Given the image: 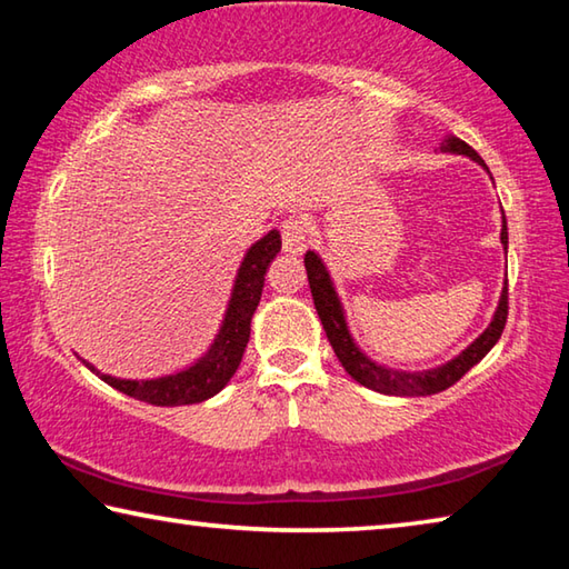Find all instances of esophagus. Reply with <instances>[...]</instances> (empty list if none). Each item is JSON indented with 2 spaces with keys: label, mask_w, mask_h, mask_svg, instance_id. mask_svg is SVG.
<instances>
[{
  "label": "esophagus",
  "mask_w": 569,
  "mask_h": 569,
  "mask_svg": "<svg viewBox=\"0 0 569 569\" xmlns=\"http://www.w3.org/2000/svg\"><path fill=\"white\" fill-rule=\"evenodd\" d=\"M281 236H283V250L291 256H301L308 248V230L306 223L298 218H288L281 226Z\"/></svg>",
  "instance_id": "34e87169"
}]
</instances>
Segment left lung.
<instances>
[{
  "mask_svg": "<svg viewBox=\"0 0 569 569\" xmlns=\"http://www.w3.org/2000/svg\"><path fill=\"white\" fill-rule=\"evenodd\" d=\"M441 152H455V156H467L479 166H485V160L479 158V152L475 148H469L465 140L449 134L441 142ZM502 246L507 250V218H502ZM306 273H308V286H311V296H313V306L319 311V319L323 323V331L329 336V341L333 346V353L339 356L341 366L346 373L353 381H359L361 387L373 389L379 393H391V397H429V393H439L449 389L451 383H457L465 373L471 369V366L479 363L489 349L499 341V336L505 331L507 323V281L502 288V296H499V306L495 311L492 323L487 326L485 333L479 336L477 341H471L465 351H461L457 359L447 361L445 366H437V369L429 371H393L387 369V366H379L377 361H371L359 346L353 343L349 326H346V316L339 301V293H336L333 281L329 271L319 256L313 250H308L306 258Z\"/></svg>",
  "mask_w": 569,
  "mask_h": 569,
  "instance_id": "obj_1",
  "label": "left lung"
}]
</instances>
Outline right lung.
<instances>
[{
  "instance_id": "1",
  "label": "right lung",
  "mask_w": 569,
  "mask_h": 569,
  "mask_svg": "<svg viewBox=\"0 0 569 569\" xmlns=\"http://www.w3.org/2000/svg\"><path fill=\"white\" fill-rule=\"evenodd\" d=\"M278 250H281V233L278 230H271V233H266L258 243L248 248L243 263L238 268L223 326H220L216 341L203 359H198L188 369L160 379L134 381L100 373L88 361H84V366L98 373L104 383H110L112 389L128 393L138 401L156 403V407H182V403H200L216 397L236 373L240 359H243L250 339V319H253L258 301H261L266 271Z\"/></svg>"
}]
</instances>
